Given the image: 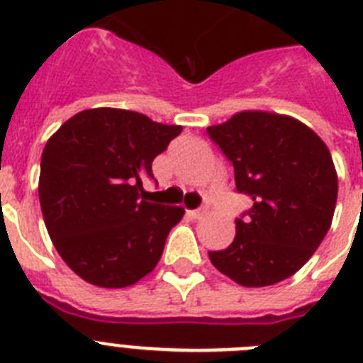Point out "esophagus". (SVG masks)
I'll return each mask as SVG.
<instances>
[{"label":"esophagus","instance_id":"esophagus-1","mask_svg":"<svg viewBox=\"0 0 363 363\" xmlns=\"http://www.w3.org/2000/svg\"><path fill=\"white\" fill-rule=\"evenodd\" d=\"M187 214L192 218V220H200V218L205 216V211L203 209H194V211H187Z\"/></svg>","mask_w":363,"mask_h":363}]
</instances>
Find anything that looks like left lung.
<instances>
[{
    "label": "left lung",
    "instance_id": "left-lung-1",
    "mask_svg": "<svg viewBox=\"0 0 363 363\" xmlns=\"http://www.w3.org/2000/svg\"><path fill=\"white\" fill-rule=\"evenodd\" d=\"M207 134L234 167L252 207L211 264L243 287H267L307 264L331 227L338 176L322 138L285 114L243 111Z\"/></svg>",
    "mask_w": 363,
    "mask_h": 363
}]
</instances>
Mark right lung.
I'll return each instance as SVG.
<instances>
[{"label": "right lung", "instance_id": "right-lung-1", "mask_svg": "<svg viewBox=\"0 0 363 363\" xmlns=\"http://www.w3.org/2000/svg\"><path fill=\"white\" fill-rule=\"evenodd\" d=\"M182 133L142 112L98 107L74 114L41 154L40 203L56 251L82 280L129 287L162 258L185 209L150 203L142 178Z\"/></svg>", "mask_w": 363, "mask_h": 363}]
</instances>
